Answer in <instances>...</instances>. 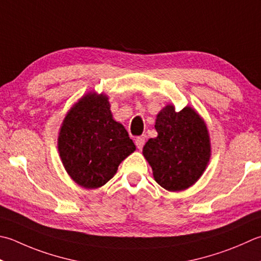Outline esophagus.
Masks as SVG:
<instances>
[{"label":"esophagus","instance_id":"obj_1","mask_svg":"<svg viewBox=\"0 0 261 261\" xmlns=\"http://www.w3.org/2000/svg\"><path fill=\"white\" fill-rule=\"evenodd\" d=\"M145 142H146V136H140L136 139V146L139 148V149H141V148L144 147Z\"/></svg>","mask_w":261,"mask_h":261}]
</instances>
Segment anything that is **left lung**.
<instances>
[{
    "label": "left lung",
    "instance_id": "1",
    "mask_svg": "<svg viewBox=\"0 0 261 261\" xmlns=\"http://www.w3.org/2000/svg\"><path fill=\"white\" fill-rule=\"evenodd\" d=\"M158 136L146 142L144 156L155 181L168 191L191 187L205 171L211 157L207 127L191 107L175 112L167 105L157 115Z\"/></svg>",
    "mask_w": 261,
    "mask_h": 261
}]
</instances>
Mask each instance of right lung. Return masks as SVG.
Masks as SVG:
<instances>
[{"mask_svg":"<svg viewBox=\"0 0 261 261\" xmlns=\"http://www.w3.org/2000/svg\"><path fill=\"white\" fill-rule=\"evenodd\" d=\"M135 150L124 126L112 119L104 95L87 94L65 116L60 131L59 151L65 170L86 189L109 182Z\"/></svg>","mask_w":261,"mask_h":261,"instance_id":"right-lung-1","label":"right lung"}]
</instances>
